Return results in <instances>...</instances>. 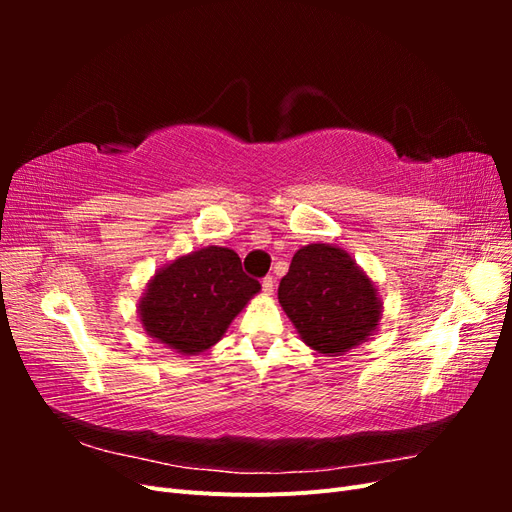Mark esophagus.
I'll return each instance as SVG.
<instances>
[{"mask_svg": "<svg viewBox=\"0 0 512 512\" xmlns=\"http://www.w3.org/2000/svg\"><path fill=\"white\" fill-rule=\"evenodd\" d=\"M273 288H275V280L269 275V277H265V280H262V292L273 294Z\"/></svg>", "mask_w": 512, "mask_h": 512, "instance_id": "esophagus-1", "label": "esophagus"}]
</instances>
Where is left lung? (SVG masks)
I'll use <instances>...</instances> for the list:
<instances>
[{
  "instance_id": "8db88e82",
  "label": "left lung",
  "mask_w": 512,
  "mask_h": 512,
  "mask_svg": "<svg viewBox=\"0 0 512 512\" xmlns=\"http://www.w3.org/2000/svg\"><path fill=\"white\" fill-rule=\"evenodd\" d=\"M277 299L301 342L322 356H342L367 342L378 331L384 309L376 282L331 243L297 250Z\"/></svg>"
}]
</instances>
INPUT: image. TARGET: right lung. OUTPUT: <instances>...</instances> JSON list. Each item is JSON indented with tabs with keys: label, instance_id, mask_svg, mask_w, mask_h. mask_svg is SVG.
<instances>
[{
	"label": "right lung",
	"instance_id": "1",
	"mask_svg": "<svg viewBox=\"0 0 512 512\" xmlns=\"http://www.w3.org/2000/svg\"><path fill=\"white\" fill-rule=\"evenodd\" d=\"M260 292L235 250L200 247L166 262L145 286L136 314L145 333L183 356L209 350Z\"/></svg>",
	"mask_w": 512,
	"mask_h": 512
}]
</instances>
